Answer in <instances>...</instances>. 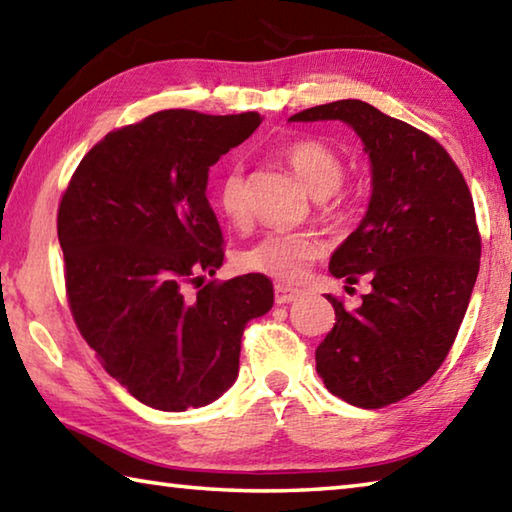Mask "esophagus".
Returning a JSON list of instances; mask_svg holds the SVG:
<instances>
[{
	"label": "esophagus",
	"instance_id": "34e87169",
	"mask_svg": "<svg viewBox=\"0 0 512 512\" xmlns=\"http://www.w3.org/2000/svg\"><path fill=\"white\" fill-rule=\"evenodd\" d=\"M298 298H300L298 289L282 287V284H277V287H275V302H277V305H289V302L298 300Z\"/></svg>",
	"mask_w": 512,
	"mask_h": 512
}]
</instances>
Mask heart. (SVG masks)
I'll use <instances>...</instances> for the list:
<instances>
[{
  "label": "heart",
  "mask_w": 512,
  "mask_h": 512,
  "mask_svg": "<svg viewBox=\"0 0 512 512\" xmlns=\"http://www.w3.org/2000/svg\"><path fill=\"white\" fill-rule=\"evenodd\" d=\"M282 158L316 198H329L325 212L334 219L345 216V201L336 198L343 185L345 162L339 153L318 140H296L282 149ZM335 198L332 199L331 196ZM216 203L228 221H248V187L241 167H230L216 187ZM325 253V241L316 232H268L239 255V266L282 284H298L307 277L311 264Z\"/></svg>",
  "instance_id": "1"
}]
</instances>
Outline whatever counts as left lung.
<instances>
[{
    "instance_id": "obj_1",
    "label": "left lung",
    "mask_w": 512,
    "mask_h": 512,
    "mask_svg": "<svg viewBox=\"0 0 512 512\" xmlns=\"http://www.w3.org/2000/svg\"><path fill=\"white\" fill-rule=\"evenodd\" d=\"M289 119H341L370 155L368 212L329 271L372 289L357 309L327 296L336 323L316 348V370L332 395L381 409L427 384L463 323L481 259L470 187L431 135L366 101L325 103Z\"/></svg>"
}]
</instances>
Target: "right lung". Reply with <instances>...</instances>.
Wrapping results in <instances>:
<instances>
[{
    "instance_id": "add662e5",
    "label": "right lung",
    "mask_w": 512,
    "mask_h": 512,
    "mask_svg": "<svg viewBox=\"0 0 512 512\" xmlns=\"http://www.w3.org/2000/svg\"><path fill=\"white\" fill-rule=\"evenodd\" d=\"M259 124L257 112H153L94 144L60 198L74 323L108 375L153 409L221 397L237 379L246 323L273 307L259 273L198 289L223 264L207 171ZM189 283L199 284L192 299Z\"/></svg>"
}]
</instances>
